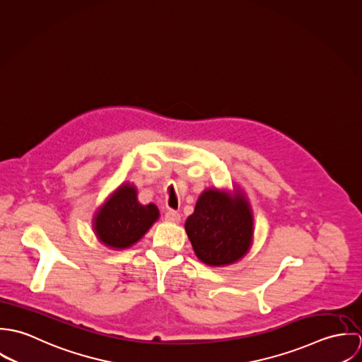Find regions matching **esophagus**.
<instances>
[{
  "label": "esophagus",
  "instance_id": "esophagus-1",
  "mask_svg": "<svg viewBox=\"0 0 362 362\" xmlns=\"http://www.w3.org/2000/svg\"><path fill=\"white\" fill-rule=\"evenodd\" d=\"M164 218H165V221H168V223H178V221L181 220V216H180V213L175 211V210H168V211H165Z\"/></svg>",
  "mask_w": 362,
  "mask_h": 362
}]
</instances>
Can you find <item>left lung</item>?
Segmentation results:
<instances>
[{
	"label": "left lung",
	"mask_w": 362,
	"mask_h": 362,
	"mask_svg": "<svg viewBox=\"0 0 362 362\" xmlns=\"http://www.w3.org/2000/svg\"><path fill=\"white\" fill-rule=\"evenodd\" d=\"M185 231L204 263H235L248 252L254 237V216L245 194L241 189L233 194L205 189L185 221Z\"/></svg>",
	"instance_id": "left-lung-1"
}]
</instances>
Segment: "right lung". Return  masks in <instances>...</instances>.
<instances>
[{"instance_id":"right-lung-1","label":"right lung","mask_w":362,"mask_h":362,"mask_svg":"<svg viewBox=\"0 0 362 362\" xmlns=\"http://www.w3.org/2000/svg\"><path fill=\"white\" fill-rule=\"evenodd\" d=\"M153 204L138 202L134 184H122L99 207L93 218V230L99 241L112 250L129 248L138 243L158 218Z\"/></svg>"}]
</instances>
